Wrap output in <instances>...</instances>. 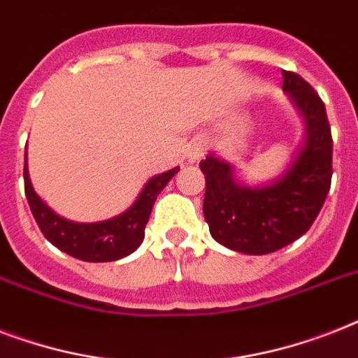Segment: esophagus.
Listing matches in <instances>:
<instances>
[{
	"label": "esophagus",
	"instance_id": "34e87169",
	"mask_svg": "<svg viewBox=\"0 0 358 358\" xmlns=\"http://www.w3.org/2000/svg\"><path fill=\"white\" fill-rule=\"evenodd\" d=\"M204 150H206V143H204V139L191 141L189 146H187V157H189L191 162H196V159L204 154Z\"/></svg>",
	"mask_w": 358,
	"mask_h": 358
}]
</instances>
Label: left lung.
Returning <instances> with one entry per match:
<instances>
[{"label":"left lung","instance_id":"obj_1","mask_svg":"<svg viewBox=\"0 0 358 358\" xmlns=\"http://www.w3.org/2000/svg\"><path fill=\"white\" fill-rule=\"evenodd\" d=\"M282 89L305 120V143L284 174L266 185H243L234 167L213 154L202 159L204 217L215 241L245 255H269L310 229L333 176V137L317 92L299 74L282 70Z\"/></svg>","mask_w":358,"mask_h":358}]
</instances>
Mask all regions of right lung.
Returning <instances> with one entry per match:
<instances>
[{
    "label": "right lung",
    "instance_id": "1",
    "mask_svg": "<svg viewBox=\"0 0 358 358\" xmlns=\"http://www.w3.org/2000/svg\"><path fill=\"white\" fill-rule=\"evenodd\" d=\"M178 169L152 176L126 212L100 223H74L57 215L33 189L27 163L24 167L25 196L44 238L59 250L83 262H113L131 255L143 243L152 206Z\"/></svg>",
    "mask_w": 358,
    "mask_h": 358
}]
</instances>
